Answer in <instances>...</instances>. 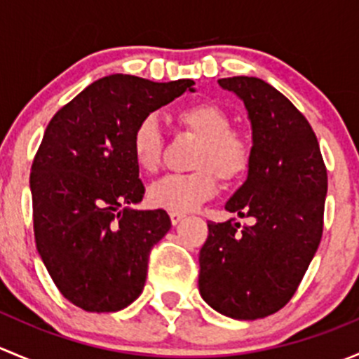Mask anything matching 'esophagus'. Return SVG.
I'll return each instance as SVG.
<instances>
[{
	"label": "esophagus",
	"instance_id": "1",
	"mask_svg": "<svg viewBox=\"0 0 359 359\" xmlns=\"http://www.w3.org/2000/svg\"><path fill=\"white\" fill-rule=\"evenodd\" d=\"M186 217V213H180V212H170V220H172L173 226H177V224L180 222V220Z\"/></svg>",
	"mask_w": 359,
	"mask_h": 359
}]
</instances>
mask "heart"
I'll list each match as a JSON object with an SVG mask.
<instances>
[{
	"mask_svg": "<svg viewBox=\"0 0 359 359\" xmlns=\"http://www.w3.org/2000/svg\"><path fill=\"white\" fill-rule=\"evenodd\" d=\"M177 123L200 139L193 168L196 172L166 175L149 187L147 200L156 208L187 212L212 198L217 177L224 182L241 179L252 165L253 151L248 137L231 128V116L213 102H196L177 112ZM163 133L158 119L147 114L137 121L130 137V149L142 172H156L161 163Z\"/></svg>",
	"mask_w": 359,
	"mask_h": 359,
	"instance_id": "heart-1",
	"label": "heart"
}]
</instances>
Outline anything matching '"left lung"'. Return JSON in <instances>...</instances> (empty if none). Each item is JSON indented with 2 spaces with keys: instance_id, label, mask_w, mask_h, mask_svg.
Wrapping results in <instances>:
<instances>
[{
  "instance_id": "obj_1",
  "label": "left lung",
  "mask_w": 359,
  "mask_h": 359,
  "mask_svg": "<svg viewBox=\"0 0 359 359\" xmlns=\"http://www.w3.org/2000/svg\"><path fill=\"white\" fill-rule=\"evenodd\" d=\"M245 102L252 121L248 179L226 210L253 226L208 222L200 250V293L236 320H257L288 304L323 234L327 166L309 121L269 83L248 76L219 79Z\"/></svg>"
}]
</instances>
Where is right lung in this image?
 I'll return each mask as SVG.
<instances>
[{
	"label": "right lung",
	"instance_id": "1",
	"mask_svg": "<svg viewBox=\"0 0 359 359\" xmlns=\"http://www.w3.org/2000/svg\"><path fill=\"white\" fill-rule=\"evenodd\" d=\"M193 85L111 74L46 126L29 180L36 248L59 292L88 313L125 309L144 290L151 250L172 222L161 208H130L146 191L130 137Z\"/></svg>",
	"mask_w": 359,
	"mask_h": 359
}]
</instances>
